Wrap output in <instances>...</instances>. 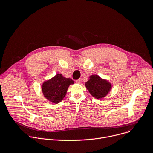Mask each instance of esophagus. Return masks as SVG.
<instances>
[{
	"instance_id": "1",
	"label": "esophagus",
	"mask_w": 153,
	"mask_h": 153,
	"mask_svg": "<svg viewBox=\"0 0 153 153\" xmlns=\"http://www.w3.org/2000/svg\"><path fill=\"white\" fill-rule=\"evenodd\" d=\"M81 79H78L76 80V83H78V84H79V83L81 82Z\"/></svg>"
}]
</instances>
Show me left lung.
Returning a JSON list of instances; mask_svg holds the SVG:
<instances>
[{"label": "left lung", "instance_id": "1", "mask_svg": "<svg viewBox=\"0 0 153 153\" xmlns=\"http://www.w3.org/2000/svg\"><path fill=\"white\" fill-rule=\"evenodd\" d=\"M85 86L89 93L97 99L105 97L112 88L109 82L97 75L90 76L89 79L85 83Z\"/></svg>", "mask_w": 153, "mask_h": 153}]
</instances>
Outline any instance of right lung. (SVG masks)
<instances>
[{
  "instance_id": "add662e5",
  "label": "right lung",
  "mask_w": 153,
  "mask_h": 153,
  "mask_svg": "<svg viewBox=\"0 0 153 153\" xmlns=\"http://www.w3.org/2000/svg\"><path fill=\"white\" fill-rule=\"evenodd\" d=\"M74 81L67 78L61 74H56L42 84V91L45 98L53 103H59L66 95L67 89Z\"/></svg>"
}]
</instances>
